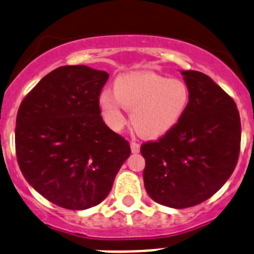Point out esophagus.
<instances>
[{"instance_id":"obj_1","label":"esophagus","mask_w":254,"mask_h":254,"mask_svg":"<svg viewBox=\"0 0 254 254\" xmlns=\"http://www.w3.org/2000/svg\"><path fill=\"white\" fill-rule=\"evenodd\" d=\"M139 145L138 143H136V142H131V151H132V153H138L139 152Z\"/></svg>"}]
</instances>
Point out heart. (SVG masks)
Here are the masks:
<instances>
[{"mask_svg":"<svg viewBox=\"0 0 254 254\" xmlns=\"http://www.w3.org/2000/svg\"><path fill=\"white\" fill-rule=\"evenodd\" d=\"M189 103L190 88L185 81L151 71L120 75L115 92L106 89L98 97L104 122L112 129L120 131L127 123L128 109L134 129L148 139L160 138L175 128Z\"/></svg>","mask_w":254,"mask_h":254,"instance_id":"heart-1","label":"heart"}]
</instances>
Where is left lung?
Wrapping results in <instances>:
<instances>
[{
    "instance_id": "left-lung-1",
    "label": "left lung",
    "mask_w": 254,
    "mask_h": 254,
    "mask_svg": "<svg viewBox=\"0 0 254 254\" xmlns=\"http://www.w3.org/2000/svg\"><path fill=\"white\" fill-rule=\"evenodd\" d=\"M181 75L190 88L188 111L157 142L141 146L146 191L174 209L197 205L215 194L233 174L241 148L233 99L205 74L181 70Z\"/></svg>"
}]
</instances>
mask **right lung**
Here are the masks:
<instances>
[{
  "mask_svg": "<svg viewBox=\"0 0 254 254\" xmlns=\"http://www.w3.org/2000/svg\"><path fill=\"white\" fill-rule=\"evenodd\" d=\"M108 78L85 65L60 66L21 102L15 131L18 166L55 205L70 210L98 205L131 155L128 142L101 116L98 97Z\"/></svg>",
  "mask_w": 254,
  "mask_h": 254,
  "instance_id": "right-lung-1",
  "label": "right lung"
}]
</instances>
